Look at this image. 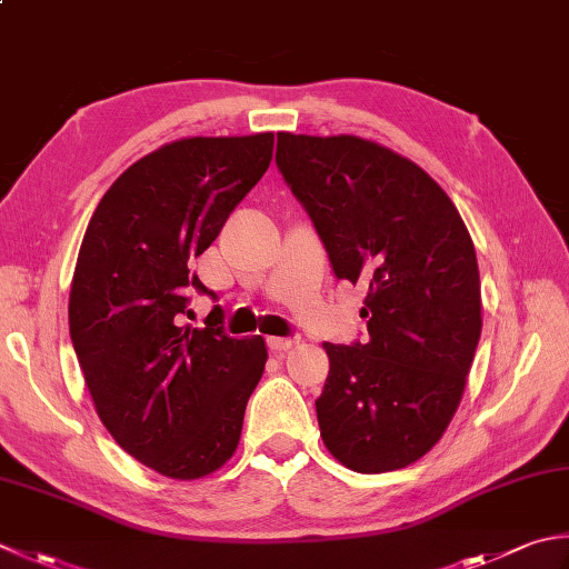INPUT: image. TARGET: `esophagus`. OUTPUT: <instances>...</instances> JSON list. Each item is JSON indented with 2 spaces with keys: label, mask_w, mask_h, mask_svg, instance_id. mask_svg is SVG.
<instances>
[{
  "label": "esophagus",
  "mask_w": 569,
  "mask_h": 569,
  "mask_svg": "<svg viewBox=\"0 0 569 569\" xmlns=\"http://www.w3.org/2000/svg\"><path fill=\"white\" fill-rule=\"evenodd\" d=\"M296 338H269V350L271 352H286L288 348H293Z\"/></svg>",
  "instance_id": "esophagus-1"
}]
</instances>
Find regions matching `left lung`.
<instances>
[{
	"label": "left lung",
	"instance_id": "8db88e82",
	"mask_svg": "<svg viewBox=\"0 0 569 569\" xmlns=\"http://www.w3.org/2000/svg\"><path fill=\"white\" fill-rule=\"evenodd\" d=\"M276 167L332 273L365 283V342H326L320 437L360 473L419 461L449 427L481 338L476 249L447 192L382 144L278 132Z\"/></svg>",
	"mask_w": 569,
	"mask_h": 569
}]
</instances>
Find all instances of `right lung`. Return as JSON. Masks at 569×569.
<instances>
[{"label": "right lung", "mask_w": 569, "mask_h": 569, "mask_svg": "<svg viewBox=\"0 0 569 569\" xmlns=\"http://www.w3.org/2000/svg\"><path fill=\"white\" fill-rule=\"evenodd\" d=\"M273 132L189 138L130 164L100 199L78 251L69 330L100 421L118 447L192 481L237 451L243 411L269 360L261 336L224 332L214 306L189 328V269L269 170Z\"/></svg>", "instance_id": "obj_1"}]
</instances>
